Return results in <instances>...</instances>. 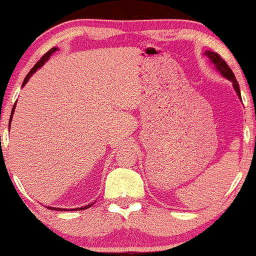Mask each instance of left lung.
I'll return each mask as SVG.
<instances>
[{
	"mask_svg": "<svg viewBox=\"0 0 256 256\" xmlns=\"http://www.w3.org/2000/svg\"><path fill=\"white\" fill-rule=\"evenodd\" d=\"M206 55H207V56L210 58V61H212V62L216 64V70H218V71L222 73V74L224 76L225 78H228V80L232 82V85H234V90H236L237 95H238L240 98V85H238V83H237L236 77H234V72L231 71V68L228 67V64L225 62L224 58H222L219 54H216V52H206Z\"/></svg>",
	"mask_w": 256,
	"mask_h": 256,
	"instance_id": "obj_1",
	"label": "left lung"
}]
</instances>
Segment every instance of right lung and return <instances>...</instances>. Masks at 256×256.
Wrapping results in <instances>:
<instances>
[{"label":"right lung","mask_w":256,"mask_h":256,"mask_svg":"<svg viewBox=\"0 0 256 256\" xmlns=\"http://www.w3.org/2000/svg\"><path fill=\"white\" fill-rule=\"evenodd\" d=\"M58 50V49L56 48H52L50 49V50H49V52H46V54H44L43 55V56L42 58H40V61H38V62L36 64H34V67H32V68H31V71L30 72H28V76H26V77H25V79H24V83H22V86H24V85L26 84V83H28V79H30V77H31V76L32 74H34V72H36L37 71V70L38 68H40V66H43V64L44 62H46V60H48V58H49V56H50V55L52 54V52H56ZM14 107H16V104H14ZM14 107H13V110H12V116H13V112H14ZM10 120H12V116H10ZM91 206H92V204H88V206H84V207H82V208H77V210H86V208H89V207H91ZM49 210H64H64H60V208H52V207H49Z\"/></svg>","instance_id":"right-lung-1"}]
</instances>
